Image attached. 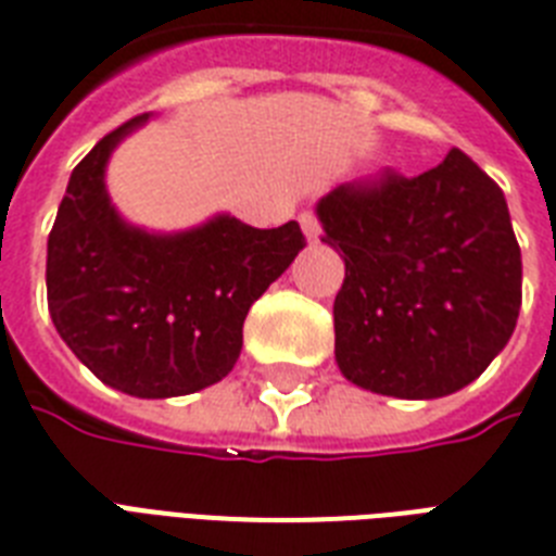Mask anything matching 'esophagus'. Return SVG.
Returning a JSON list of instances; mask_svg holds the SVG:
<instances>
[{
  "mask_svg": "<svg viewBox=\"0 0 556 556\" xmlns=\"http://www.w3.org/2000/svg\"><path fill=\"white\" fill-rule=\"evenodd\" d=\"M300 227H303V233L308 242H317V239H320V222H317V216H314L312 210H303V213H300Z\"/></svg>",
  "mask_w": 556,
  "mask_h": 556,
  "instance_id": "34e87169",
  "label": "esophagus"
}]
</instances>
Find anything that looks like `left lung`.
Returning a JSON list of instances; mask_svg holds the SVG:
<instances>
[{"mask_svg": "<svg viewBox=\"0 0 556 556\" xmlns=\"http://www.w3.org/2000/svg\"><path fill=\"white\" fill-rule=\"evenodd\" d=\"M343 253L334 357L378 395L430 401L473 383L517 329L522 253L500 185L462 150L404 178L340 185L317 201Z\"/></svg>", "mask_w": 556, "mask_h": 556, "instance_id": "left-lung-1", "label": "left lung"}]
</instances>
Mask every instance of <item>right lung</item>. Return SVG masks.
Instances as JSON below:
<instances>
[{"instance_id":"add662e5","label":"right lung","mask_w":556,"mask_h":556,"mask_svg":"<svg viewBox=\"0 0 556 556\" xmlns=\"http://www.w3.org/2000/svg\"><path fill=\"white\" fill-rule=\"evenodd\" d=\"M147 117L117 126L74 167L48 233V312L106 387L176 397L233 369L244 317L305 236L296 222L260 230L227 213L181 233L124 222L109 201L106 164Z\"/></svg>"}]
</instances>
